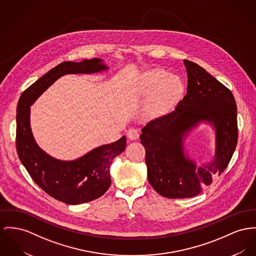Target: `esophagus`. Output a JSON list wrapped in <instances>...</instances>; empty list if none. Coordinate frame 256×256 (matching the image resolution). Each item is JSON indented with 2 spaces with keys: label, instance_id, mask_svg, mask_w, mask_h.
<instances>
[{
  "label": "esophagus",
  "instance_id": "1",
  "mask_svg": "<svg viewBox=\"0 0 256 256\" xmlns=\"http://www.w3.org/2000/svg\"><path fill=\"white\" fill-rule=\"evenodd\" d=\"M127 136H128V138H129L130 140H136V138H138V136H140V130L136 129V128H131V129L128 131Z\"/></svg>",
  "mask_w": 256,
  "mask_h": 256
}]
</instances>
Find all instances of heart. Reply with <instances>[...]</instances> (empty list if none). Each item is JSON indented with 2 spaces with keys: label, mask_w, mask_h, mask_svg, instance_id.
<instances>
[{
  "label": "heart",
  "mask_w": 256,
  "mask_h": 256,
  "mask_svg": "<svg viewBox=\"0 0 256 256\" xmlns=\"http://www.w3.org/2000/svg\"><path fill=\"white\" fill-rule=\"evenodd\" d=\"M146 90L150 93L155 92L152 108L155 112H160L178 95L180 82L174 76H167L162 70H154L146 76L144 82Z\"/></svg>",
  "instance_id": "heart-1"
}]
</instances>
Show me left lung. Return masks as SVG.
I'll use <instances>...</instances> for the list:
<instances>
[{"label": "left lung", "instance_id": "obj_1", "mask_svg": "<svg viewBox=\"0 0 256 256\" xmlns=\"http://www.w3.org/2000/svg\"><path fill=\"white\" fill-rule=\"evenodd\" d=\"M188 92L170 114L150 121L140 134L146 148L148 180L163 197L190 198L200 194L228 166L238 140L237 104L232 92L194 62L184 60ZM200 122L216 132L214 160L201 166L184 152L183 140Z\"/></svg>", "mask_w": 256, "mask_h": 256}]
</instances>
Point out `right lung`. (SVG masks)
Returning a JSON list of instances; mask_svg holds the SVG:
<instances>
[{"instance_id": "right-lung-1", "label": "right lung", "mask_w": 256, "mask_h": 256, "mask_svg": "<svg viewBox=\"0 0 256 256\" xmlns=\"http://www.w3.org/2000/svg\"><path fill=\"white\" fill-rule=\"evenodd\" d=\"M108 68L99 58L82 62H63L28 87L18 101V157L40 188L54 199L66 204H82L95 200L110 188V167L112 159L125 150L126 136L112 144L98 146L76 160H58L36 144L30 125V106L64 74H93Z\"/></svg>"}]
</instances>
